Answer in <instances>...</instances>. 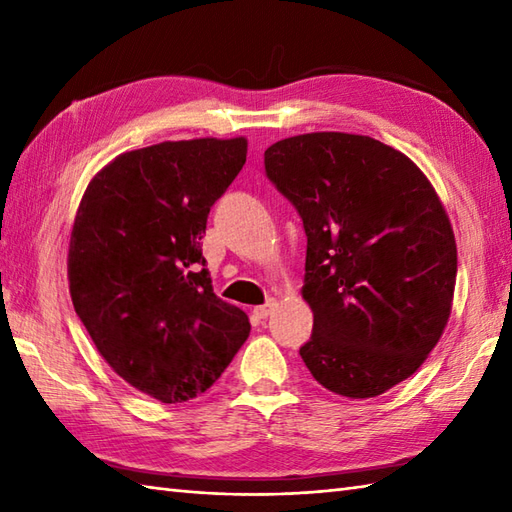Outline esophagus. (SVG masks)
<instances>
[{
  "label": "esophagus",
  "instance_id": "esophagus-1",
  "mask_svg": "<svg viewBox=\"0 0 512 512\" xmlns=\"http://www.w3.org/2000/svg\"><path fill=\"white\" fill-rule=\"evenodd\" d=\"M275 308H277V301L275 299H270L268 303H264V306H257L255 310H253V314L257 319H268L270 314L275 312Z\"/></svg>",
  "mask_w": 512,
  "mask_h": 512
}]
</instances>
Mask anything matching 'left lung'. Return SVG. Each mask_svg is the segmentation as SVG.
<instances>
[{
    "instance_id": "1",
    "label": "left lung",
    "mask_w": 512,
    "mask_h": 512,
    "mask_svg": "<svg viewBox=\"0 0 512 512\" xmlns=\"http://www.w3.org/2000/svg\"><path fill=\"white\" fill-rule=\"evenodd\" d=\"M264 165L308 237L303 363L339 396L385 394L427 361L451 317L458 248L436 189L402 151L358 134L284 138Z\"/></svg>"
}]
</instances>
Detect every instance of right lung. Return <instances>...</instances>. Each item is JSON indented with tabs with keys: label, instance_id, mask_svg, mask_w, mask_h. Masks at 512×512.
<instances>
[{
	"label": "right lung",
	"instance_id": "right-lung-1",
	"mask_svg": "<svg viewBox=\"0 0 512 512\" xmlns=\"http://www.w3.org/2000/svg\"><path fill=\"white\" fill-rule=\"evenodd\" d=\"M248 143L193 138L125 151L90 180L74 217V310L125 383L160 402L204 394L250 332L213 292L200 239Z\"/></svg>",
	"mask_w": 512,
	"mask_h": 512
}]
</instances>
